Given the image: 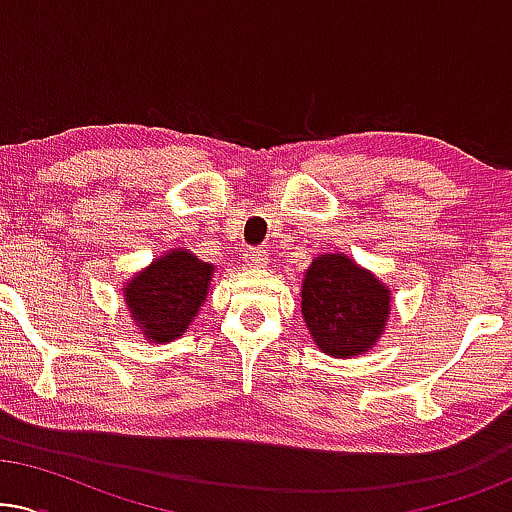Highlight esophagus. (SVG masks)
Returning <instances> with one entry per match:
<instances>
[{
    "mask_svg": "<svg viewBox=\"0 0 512 512\" xmlns=\"http://www.w3.org/2000/svg\"><path fill=\"white\" fill-rule=\"evenodd\" d=\"M268 261L270 256L265 249H249L247 254H244V263H247L249 268H261V265H265Z\"/></svg>",
    "mask_w": 512,
    "mask_h": 512,
    "instance_id": "34e87169",
    "label": "esophagus"
}]
</instances>
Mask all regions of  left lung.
Here are the masks:
<instances>
[{"instance_id":"left-lung-1","label":"left lung","mask_w":512,"mask_h":512,"mask_svg":"<svg viewBox=\"0 0 512 512\" xmlns=\"http://www.w3.org/2000/svg\"><path fill=\"white\" fill-rule=\"evenodd\" d=\"M303 319L321 352L349 359L368 352L387 328L391 291L345 254H321L303 279Z\"/></svg>"}]
</instances>
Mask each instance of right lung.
Wrapping results in <instances>:
<instances>
[{
  "mask_svg": "<svg viewBox=\"0 0 512 512\" xmlns=\"http://www.w3.org/2000/svg\"><path fill=\"white\" fill-rule=\"evenodd\" d=\"M214 265L188 249H172L125 284L130 317L151 342H172L186 333L207 300Z\"/></svg>",
  "mask_w": 512,
  "mask_h": 512,
  "instance_id": "right-lung-1",
  "label": "right lung"
}]
</instances>
